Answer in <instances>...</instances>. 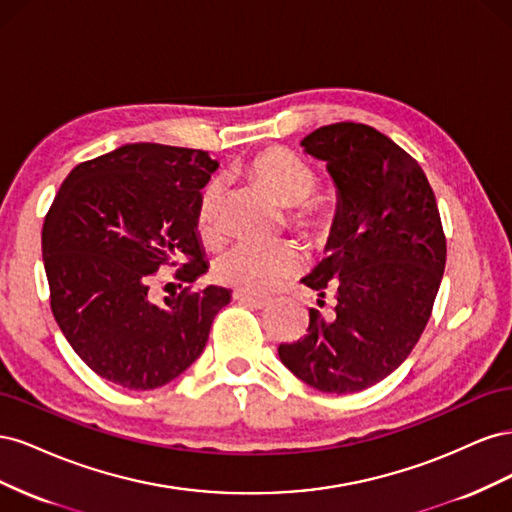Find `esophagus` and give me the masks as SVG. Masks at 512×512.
Wrapping results in <instances>:
<instances>
[{
	"label": "esophagus",
	"mask_w": 512,
	"mask_h": 512,
	"mask_svg": "<svg viewBox=\"0 0 512 512\" xmlns=\"http://www.w3.org/2000/svg\"><path fill=\"white\" fill-rule=\"evenodd\" d=\"M232 299H235L237 303H243V305H250V307H256V309H262L269 305V299L267 297H256V294H245V292H232Z\"/></svg>",
	"instance_id": "esophagus-1"
}]
</instances>
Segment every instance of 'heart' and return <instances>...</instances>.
<instances>
[{
	"label": "heart",
	"instance_id": "1",
	"mask_svg": "<svg viewBox=\"0 0 512 512\" xmlns=\"http://www.w3.org/2000/svg\"><path fill=\"white\" fill-rule=\"evenodd\" d=\"M245 175L273 200L288 207L286 226L299 235L320 241L333 226V211L320 196L318 173L288 149L269 147L245 164ZM196 232L203 243L215 245L224 237L222 188L209 183L196 205ZM303 267V254L288 241L275 245H237L218 258L213 277L245 294H265L286 284Z\"/></svg>",
	"mask_w": 512,
	"mask_h": 512
}]
</instances>
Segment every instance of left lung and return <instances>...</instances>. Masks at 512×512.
<instances>
[{"label": "left lung", "instance_id": "8db88e82", "mask_svg": "<svg viewBox=\"0 0 512 512\" xmlns=\"http://www.w3.org/2000/svg\"><path fill=\"white\" fill-rule=\"evenodd\" d=\"M327 162L339 205L324 258L305 286L335 297L333 318L309 309L307 333L280 344L294 376L324 393L374 386L421 339L446 265V237L418 162L365 123L339 121L303 138Z\"/></svg>", "mask_w": 512, "mask_h": 512}]
</instances>
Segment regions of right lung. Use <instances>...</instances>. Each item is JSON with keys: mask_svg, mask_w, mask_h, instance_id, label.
<instances>
[{"mask_svg": "<svg viewBox=\"0 0 512 512\" xmlns=\"http://www.w3.org/2000/svg\"><path fill=\"white\" fill-rule=\"evenodd\" d=\"M215 168L207 151L134 143L81 162L61 183L42 224L51 312L100 378L158 389L205 350L230 301L226 288H192L207 269L196 205ZM162 266L186 286L153 304Z\"/></svg>", "mask_w": 512, "mask_h": 512, "instance_id": "right-lung-1", "label": "right lung"}]
</instances>
